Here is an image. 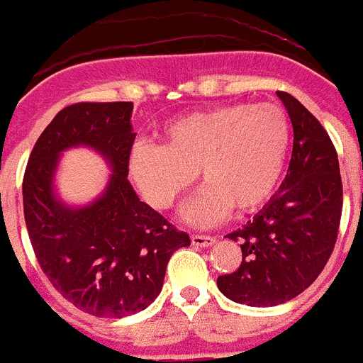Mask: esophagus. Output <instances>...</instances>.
<instances>
[{
    "label": "esophagus",
    "mask_w": 363,
    "mask_h": 363,
    "mask_svg": "<svg viewBox=\"0 0 363 363\" xmlns=\"http://www.w3.org/2000/svg\"><path fill=\"white\" fill-rule=\"evenodd\" d=\"M191 242L192 245H196V247H209L213 245L216 240H214L213 236H207V234H192Z\"/></svg>",
    "instance_id": "34e87169"
}]
</instances>
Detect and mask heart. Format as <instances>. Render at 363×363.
Wrapping results in <instances>:
<instances>
[{"mask_svg":"<svg viewBox=\"0 0 363 363\" xmlns=\"http://www.w3.org/2000/svg\"><path fill=\"white\" fill-rule=\"evenodd\" d=\"M160 147L136 145L129 172L156 209L174 207L200 174L205 187L185 209L200 227L262 209L278 187L289 152L291 125L274 104H230L187 112L160 130Z\"/></svg>","mask_w":363,"mask_h":363,"instance_id":"heart-1","label":"heart"}]
</instances>
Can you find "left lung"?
<instances>
[{
  "instance_id": "obj_1",
  "label": "left lung",
  "mask_w": 363,
  "mask_h": 363,
  "mask_svg": "<svg viewBox=\"0 0 363 363\" xmlns=\"http://www.w3.org/2000/svg\"><path fill=\"white\" fill-rule=\"evenodd\" d=\"M293 123V154L280 191L242 229V264L218 277V289L233 301L271 307L293 300L325 267L338 238L342 176L331 138L294 96L278 91Z\"/></svg>"
}]
</instances>
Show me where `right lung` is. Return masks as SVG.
<instances>
[{"instance_id": "right-lung-1", "label": "right lung", "mask_w": 363, "mask_h": 363, "mask_svg": "<svg viewBox=\"0 0 363 363\" xmlns=\"http://www.w3.org/2000/svg\"><path fill=\"white\" fill-rule=\"evenodd\" d=\"M130 101H82L57 112L38 138L23 176V213L41 271L72 306L99 318H123L149 307L163 287L172 252L191 245L129 184L136 134ZM89 145L113 167L94 204L70 210L53 196L52 176L62 150Z\"/></svg>"}]
</instances>
